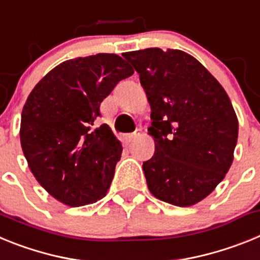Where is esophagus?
Segmentation results:
<instances>
[{
	"label": "esophagus",
	"mask_w": 260,
	"mask_h": 260,
	"mask_svg": "<svg viewBox=\"0 0 260 260\" xmlns=\"http://www.w3.org/2000/svg\"><path fill=\"white\" fill-rule=\"evenodd\" d=\"M141 132H142L141 128H137V132L133 133V134H128L127 137H126V139H127L128 142H133V141H134V139H137V138L139 137V135H141Z\"/></svg>",
	"instance_id": "esophagus-1"
}]
</instances>
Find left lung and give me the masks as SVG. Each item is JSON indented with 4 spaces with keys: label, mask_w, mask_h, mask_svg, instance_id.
<instances>
[{
    "label": "left lung",
    "mask_w": 260,
    "mask_h": 260,
    "mask_svg": "<svg viewBox=\"0 0 260 260\" xmlns=\"http://www.w3.org/2000/svg\"><path fill=\"white\" fill-rule=\"evenodd\" d=\"M151 105L155 153L143 162L155 198L190 207L215 190L233 162L238 119L228 93L201 62L178 49L123 54Z\"/></svg>",
    "instance_id": "1"
}]
</instances>
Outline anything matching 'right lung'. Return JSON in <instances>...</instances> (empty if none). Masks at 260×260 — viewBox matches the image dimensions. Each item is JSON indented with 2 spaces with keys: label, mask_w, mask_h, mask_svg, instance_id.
<instances>
[{
  "label": "right lung",
  "mask_w": 260,
  "mask_h": 260,
  "mask_svg": "<svg viewBox=\"0 0 260 260\" xmlns=\"http://www.w3.org/2000/svg\"><path fill=\"white\" fill-rule=\"evenodd\" d=\"M133 74L113 53L78 57L52 69L27 98L23 153L38 182L61 203L80 207L107 195L122 144L107 123L95 122L103 100Z\"/></svg>",
  "instance_id": "1"
}]
</instances>
